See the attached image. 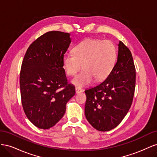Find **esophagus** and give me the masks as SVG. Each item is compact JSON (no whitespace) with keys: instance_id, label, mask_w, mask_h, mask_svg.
Wrapping results in <instances>:
<instances>
[{"instance_id":"34e87169","label":"esophagus","mask_w":157,"mask_h":157,"mask_svg":"<svg viewBox=\"0 0 157 157\" xmlns=\"http://www.w3.org/2000/svg\"><path fill=\"white\" fill-rule=\"evenodd\" d=\"M75 92H76V94H79V93L82 92V90L79 87H76L75 88Z\"/></svg>"}]
</instances>
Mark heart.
I'll return each instance as SVG.
<instances>
[{
    "mask_svg": "<svg viewBox=\"0 0 157 157\" xmlns=\"http://www.w3.org/2000/svg\"><path fill=\"white\" fill-rule=\"evenodd\" d=\"M73 53L63 55V65L69 76H75L82 67L72 80L79 88L90 84L94 78L99 82L107 78L117 61V48L109 40L87 39L74 47Z\"/></svg>",
    "mask_w": 157,
    "mask_h": 157,
    "instance_id": "heart-1",
    "label": "heart"
}]
</instances>
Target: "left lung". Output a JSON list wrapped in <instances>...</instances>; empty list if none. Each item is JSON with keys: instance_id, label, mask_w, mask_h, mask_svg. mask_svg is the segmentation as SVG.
<instances>
[{"instance_id": "8db88e82", "label": "left lung", "mask_w": 157, "mask_h": 157, "mask_svg": "<svg viewBox=\"0 0 157 157\" xmlns=\"http://www.w3.org/2000/svg\"><path fill=\"white\" fill-rule=\"evenodd\" d=\"M136 87V68L131 52L122 41L117 63L101 84L85 90V116L94 128L109 131L120 124L132 105Z\"/></svg>"}]
</instances>
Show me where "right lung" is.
Returning <instances> with one entry per match:
<instances>
[{
  "instance_id": "add662e5",
  "label": "right lung",
  "mask_w": 157,
  "mask_h": 157,
  "mask_svg": "<svg viewBox=\"0 0 157 157\" xmlns=\"http://www.w3.org/2000/svg\"><path fill=\"white\" fill-rule=\"evenodd\" d=\"M71 42L69 33L48 31L32 42L23 59L22 106L28 119L40 129H49L59 122L75 94L63 68V56Z\"/></svg>"
}]
</instances>
